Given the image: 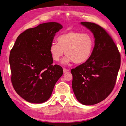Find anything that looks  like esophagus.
Segmentation results:
<instances>
[{"label":"esophagus","instance_id":"34e87169","mask_svg":"<svg viewBox=\"0 0 126 126\" xmlns=\"http://www.w3.org/2000/svg\"><path fill=\"white\" fill-rule=\"evenodd\" d=\"M69 70H70L69 69H67V68H63V73H66L67 71H69Z\"/></svg>","mask_w":126,"mask_h":126}]
</instances>
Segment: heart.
I'll return each mask as SVG.
<instances>
[{
	"instance_id": "obj_1",
	"label": "heart",
	"mask_w": 126,
	"mask_h": 126,
	"mask_svg": "<svg viewBox=\"0 0 126 126\" xmlns=\"http://www.w3.org/2000/svg\"><path fill=\"white\" fill-rule=\"evenodd\" d=\"M58 43H52L49 52L55 61H59L65 54L63 63L73 62L75 64L85 63L91 58L94 48V38L89 33L79 32H67L57 38Z\"/></svg>"
}]
</instances>
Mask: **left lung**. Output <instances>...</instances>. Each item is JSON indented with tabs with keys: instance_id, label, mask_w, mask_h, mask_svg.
Masks as SVG:
<instances>
[{
	"instance_id": "left-lung-1",
	"label": "left lung",
	"mask_w": 126,
	"mask_h": 126,
	"mask_svg": "<svg viewBox=\"0 0 126 126\" xmlns=\"http://www.w3.org/2000/svg\"><path fill=\"white\" fill-rule=\"evenodd\" d=\"M95 38L91 58L71 70L72 88L77 99L85 105L105 100L113 89L120 67V54L106 31L92 22H82Z\"/></svg>"
}]
</instances>
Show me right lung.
<instances>
[{"label": "right lung", "mask_w": 126, "mask_h": 126, "mask_svg": "<svg viewBox=\"0 0 126 126\" xmlns=\"http://www.w3.org/2000/svg\"><path fill=\"white\" fill-rule=\"evenodd\" d=\"M63 26L58 22L41 23L19 35L9 58L11 80L22 98L34 104L49 99L63 68L53 65L49 52L56 33Z\"/></svg>", "instance_id": "1"}]
</instances>
